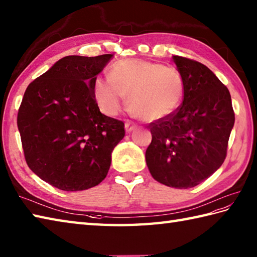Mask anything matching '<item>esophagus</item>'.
I'll return each instance as SVG.
<instances>
[{
    "label": "esophagus",
    "instance_id": "1",
    "mask_svg": "<svg viewBox=\"0 0 257 257\" xmlns=\"http://www.w3.org/2000/svg\"><path fill=\"white\" fill-rule=\"evenodd\" d=\"M136 127V125L132 122V121H127L125 122V131H126V132H131V131H133L134 128Z\"/></svg>",
    "mask_w": 257,
    "mask_h": 257
}]
</instances>
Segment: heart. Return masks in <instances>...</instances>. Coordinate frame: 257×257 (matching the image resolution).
<instances>
[{
  "label": "heart",
  "mask_w": 257,
  "mask_h": 257,
  "mask_svg": "<svg viewBox=\"0 0 257 257\" xmlns=\"http://www.w3.org/2000/svg\"><path fill=\"white\" fill-rule=\"evenodd\" d=\"M109 78L96 76L93 94L107 115L122 109L124 98L136 116L146 122L169 117L184 96L183 76L174 67L140 59L121 60L109 67Z\"/></svg>",
  "instance_id": "obj_1"
}]
</instances>
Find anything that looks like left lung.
Masks as SVG:
<instances>
[{
	"instance_id": "obj_1",
	"label": "left lung",
	"mask_w": 257,
	"mask_h": 257,
	"mask_svg": "<svg viewBox=\"0 0 257 257\" xmlns=\"http://www.w3.org/2000/svg\"><path fill=\"white\" fill-rule=\"evenodd\" d=\"M173 61L184 80V98L169 117L149 125L145 159L154 180L190 188L223 164L235 114L227 87L207 66L177 55Z\"/></svg>"
}]
</instances>
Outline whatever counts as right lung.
<instances>
[{
    "label": "right lung",
    "mask_w": 257,
    "mask_h": 257,
    "mask_svg": "<svg viewBox=\"0 0 257 257\" xmlns=\"http://www.w3.org/2000/svg\"><path fill=\"white\" fill-rule=\"evenodd\" d=\"M113 54L65 56L26 88L18 127L26 164L60 190L83 191L107 175L124 122L99 112L93 81Z\"/></svg>",
    "instance_id": "add662e5"
}]
</instances>
